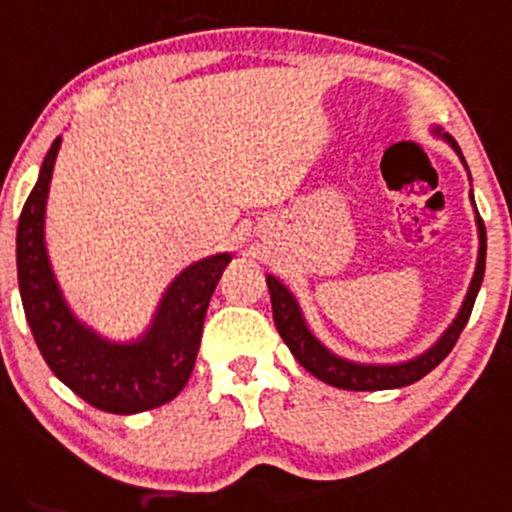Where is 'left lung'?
Wrapping results in <instances>:
<instances>
[{
    "label": "left lung",
    "instance_id": "1",
    "mask_svg": "<svg viewBox=\"0 0 512 512\" xmlns=\"http://www.w3.org/2000/svg\"><path fill=\"white\" fill-rule=\"evenodd\" d=\"M435 137L445 140L447 145L457 152L459 162L464 164L469 174V166L464 162L462 149L455 142V137H450L442 128L430 130ZM472 181V176H469ZM469 200L474 205L476 215V232H479V256H476V268L472 275V283H469L467 295H464L462 307H459L457 317L452 319V324L442 331V336L433 343L428 350H423L416 358L404 360V363H355V360L341 358L333 350H329L324 343L309 331L307 321H304V314L300 309V302L295 300V295L290 292V287L280 283L275 275L268 273L266 283L268 292H271V304H273V321L275 329H278L280 336H283L285 346L290 348V353L295 355V360L300 363L304 370L312 372L314 377L321 382L331 384V387L338 389H353V392H380V389H399L406 387V384L418 382L421 377H426L430 370H435L442 360L447 358L452 348H455L459 333H462L464 326H467L469 314H472L476 295H479L481 280H484V268H486V227L484 220L479 217V210H476L474 193L469 191Z\"/></svg>",
    "mask_w": 512,
    "mask_h": 512
}]
</instances>
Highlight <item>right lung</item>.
<instances>
[{"label": "right lung", "instance_id": "add662e5", "mask_svg": "<svg viewBox=\"0 0 512 512\" xmlns=\"http://www.w3.org/2000/svg\"><path fill=\"white\" fill-rule=\"evenodd\" d=\"M62 137L45 154L16 229L24 312L40 355L60 382L96 409L140 413L174 399L191 377L212 292L232 254H212L171 280L145 333L111 341L84 324L62 295L45 246V205Z\"/></svg>", "mask_w": 512, "mask_h": 512}]
</instances>
